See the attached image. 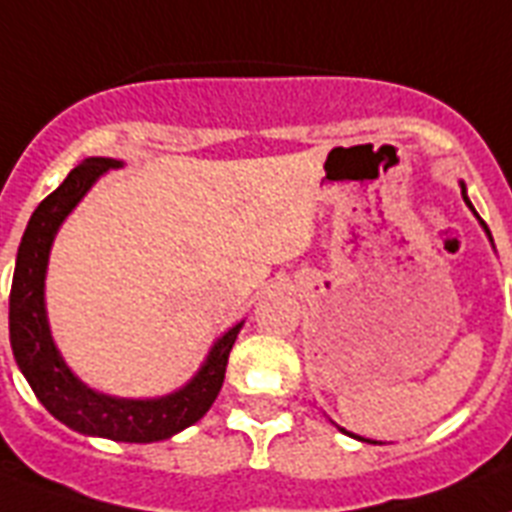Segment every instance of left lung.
<instances>
[{
	"label": "left lung",
	"mask_w": 512,
	"mask_h": 512,
	"mask_svg": "<svg viewBox=\"0 0 512 512\" xmlns=\"http://www.w3.org/2000/svg\"><path fill=\"white\" fill-rule=\"evenodd\" d=\"M461 192H463V200H466L468 208L474 210V205H471V200H468V197H466V187H463V184H461ZM474 213H476V210H474ZM482 226H484V229H487V223H484V221H482ZM487 234H489V229H487ZM343 432H346V429H343Z\"/></svg>",
	"instance_id": "left-lung-1"
}]
</instances>
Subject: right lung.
Instances as JSON below:
<instances>
[{"label":"right lung","instance_id":"right-lung-1","mask_svg":"<svg viewBox=\"0 0 512 512\" xmlns=\"http://www.w3.org/2000/svg\"><path fill=\"white\" fill-rule=\"evenodd\" d=\"M119 166L122 163L114 158H85L57 190L33 210L23 242L17 249L15 276H12L10 343L17 367L23 369L36 398L59 422L83 435L109 437L117 442H156L203 419L205 411L213 406L242 322L234 325L226 336L218 338L200 372L182 390L153 398V401H127V398L101 395L85 388L67 369L51 341L49 322H46L44 278L49 249L59 223L83 200L90 184L96 182L103 171L119 169Z\"/></svg>","mask_w":512,"mask_h":512}]
</instances>
